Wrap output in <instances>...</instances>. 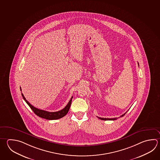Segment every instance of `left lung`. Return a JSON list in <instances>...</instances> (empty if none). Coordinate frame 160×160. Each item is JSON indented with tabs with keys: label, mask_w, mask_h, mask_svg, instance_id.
Masks as SVG:
<instances>
[{
	"label": "left lung",
	"mask_w": 160,
	"mask_h": 160,
	"mask_svg": "<svg viewBox=\"0 0 160 160\" xmlns=\"http://www.w3.org/2000/svg\"><path fill=\"white\" fill-rule=\"evenodd\" d=\"M138 64H139V63H138ZM126 112H125L124 114H123V115H122L120 117H123L124 115L126 114ZM97 118H98V119H100L101 120H103V121H114V120H116L117 118H101V117H97Z\"/></svg>",
	"instance_id": "8db88e82"
}]
</instances>
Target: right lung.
<instances>
[{
  "label": "right lung",
  "mask_w": 160,
  "mask_h": 160,
  "mask_svg": "<svg viewBox=\"0 0 160 160\" xmlns=\"http://www.w3.org/2000/svg\"><path fill=\"white\" fill-rule=\"evenodd\" d=\"M20 91H21V87H20ZM21 95L22 96L23 99L25 100V101L27 102L28 105L29 106V107L33 110V112L37 116H38L41 118L48 119V120H55V119H60V118L64 117L69 111L71 104V102H72V99L73 98V97H71V100H69L68 104L62 110H61L60 111H58V112H49L43 110H40V109H37L36 108L34 107L27 100H26V98H25L23 94L22 93H21Z\"/></svg>",
  "instance_id": "right-lung-1"
}]
</instances>
